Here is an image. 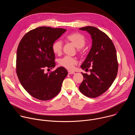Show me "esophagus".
<instances>
[{"label":"esophagus","instance_id":"obj_1","mask_svg":"<svg viewBox=\"0 0 135 135\" xmlns=\"http://www.w3.org/2000/svg\"><path fill=\"white\" fill-rule=\"evenodd\" d=\"M68 74H69V75H70V74H74L75 73L74 71H70V70H68Z\"/></svg>","mask_w":135,"mask_h":135}]
</instances>
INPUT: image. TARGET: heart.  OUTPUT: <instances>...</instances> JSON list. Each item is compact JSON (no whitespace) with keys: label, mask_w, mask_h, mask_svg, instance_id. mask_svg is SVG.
I'll return each instance as SVG.
<instances>
[{"label":"heart","mask_w":135,"mask_h":135,"mask_svg":"<svg viewBox=\"0 0 135 135\" xmlns=\"http://www.w3.org/2000/svg\"><path fill=\"white\" fill-rule=\"evenodd\" d=\"M66 40L72 43L77 48L80 49L82 48L85 44L86 41L85 37L79 33H72L69 34L66 37ZM53 52L57 55H59L62 52V43L60 41H56L53 43L52 46ZM78 63L77 60L74 57H72L69 56H66L63 58L61 59L59 61V65L65 67L67 69H73L74 66Z\"/></svg>","instance_id":"heart-1"}]
</instances>
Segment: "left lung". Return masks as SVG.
<instances>
[{
	"mask_svg": "<svg viewBox=\"0 0 135 135\" xmlns=\"http://www.w3.org/2000/svg\"><path fill=\"white\" fill-rule=\"evenodd\" d=\"M80 29L91 35L92 45L81 66L85 70L91 66V74L82 73L84 79L79 90L88 97L96 98L105 92L116 78L118 70L116 49L110 38L98 28L87 26Z\"/></svg>",
	"mask_w": 135,
	"mask_h": 135,
	"instance_id": "left-lung-1",
	"label": "left lung"
}]
</instances>
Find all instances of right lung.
Instances as JSON below:
<instances>
[{
    "label": "right lung",
    "mask_w": 135,
    "mask_h": 135,
    "mask_svg": "<svg viewBox=\"0 0 135 135\" xmlns=\"http://www.w3.org/2000/svg\"><path fill=\"white\" fill-rule=\"evenodd\" d=\"M66 31L41 27L28 32L18 44L16 72L23 88L33 97L48 100L58 94L68 71L63 67L46 73L55 66L52 46Z\"/></svg>",
    "instance_id": "1"
}]
</instances>
